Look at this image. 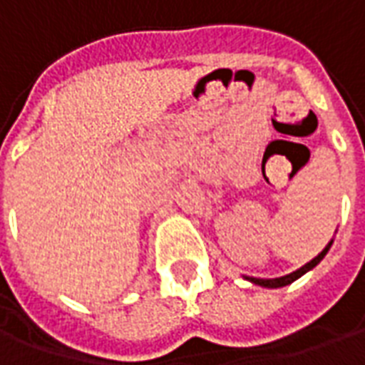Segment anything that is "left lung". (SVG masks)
Masks as SVG:
<instances>
[{"mask_svg":"<svg viewBox=\"0 0 365 365\" xmlns=\"http://www.w3.org/2000/svg\"><path fill=\"white\" fill-rule=\"evenodd\" d=\"M330 246H332V240H330L329 245L324 246V250H322L319 256H314L313 260L309 262V264H305L303 268L295 269V272H291V274H287V275H282V277H274V279H262V277H246V279H248V282L256 283V285H262V287H269V289H275V287H283V285H289V283H293L295 279H299L301 275L307 274L309 269H313L314 266H317V264H319V262H321L322 258L327 256V252L330 250Z\"/></svg>","mask_w":365,"mask_h":365,"instance_id":"8db88e82","label":"left lung"}]
</instances>
